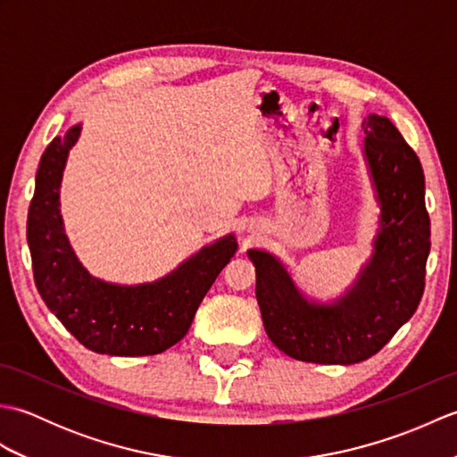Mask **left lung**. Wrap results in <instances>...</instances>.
Masks as SVG:
<instances>
[{"instance_id": "obj_1", "label": "left lung", "mask_w": 457, "mask_h": 457, "mask_svg": "<svg viewBox=\"0 0 457 457\" xmlns=\"http://www.w3.org/2000/svg\"><path fill=\"white\" fill-rule=\"evenodd\" d=\"M363 154L381 206L373 255L336 303L306 298L287 267L263 249H249L265 332L298 361H365L411 320L424 293L430 218L416 153L383 115L363 120Z\"/></svg>"}]
</instances>
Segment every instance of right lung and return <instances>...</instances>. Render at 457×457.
I'll return each instance as SVG.
<instances>
[{
  "mask_svg": "<svg viewBox=\"0 0 457 457\" xmlns=\"http://www.w3.org/2000/svg\"><path fill=\"white\" fill-rule=\"evenodd\" d=\"M80 125L54 137L38 162L27 216V241L38 295L79 342L96 353L154 355L187 336L194 314L221 269L236 255L228 234L153 283L115 285L92 277L64 234L61 182Z\"/></svg>",
  "mask_w": 457,
  "mask_h": 457,
  "instance_id": "right-lung-1",
  "label": "right lung"
}]
</instances>
